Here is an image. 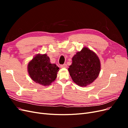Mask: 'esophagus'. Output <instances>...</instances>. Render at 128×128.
<instances>
[{"label":"esophagus","instance_id":"1","mask_svg":"<svg viewBox=\"0 0 128 128\" xmlns=\"http://www.w3.org/2000/svg\"><path fill=\"white\" fill-rule=\"evenodd\" d=\"M60 67L61 68H67V65L66 64H61L60 65Z\"/></svg>","mask_w":128,"mask_h":128}]
</instances>
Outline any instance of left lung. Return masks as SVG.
I'll list each match as a JSON object with an SVG mask.
<instances>
[{"instance_id":"obj_1","label":"left lung","mask_w":128,"mask_h":128,"mask_svg":"<svg viewBox=\"0 0 128 128\" xmlns=\"http://www.w3.org/2000/svg\"><path fill=\"white\" fill-rule=\"evenodd\" d=\"M68 71L72 80L80 86H86L97 78L100 71V62L96 54L84 48L72 57Z\"/></svg>"}]
</instances>
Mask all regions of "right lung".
Listing matches in <instances>:
<instances>
[{"instance_id": "obj_1", "label": "right lung", "mask_w": 128, "mask_h": 128, "mask_svg": "<svg viewBox=\"0 0 128 128\" xmlns=\"http://www.w3.org/2000/svg\"><path fill=\"white\" fill-rule=\"evenodd\" d=\"M59 68L50 62L48 56L38 54L28 65L29 76L34 82L44 86H49L56 80Z\"/></svg>"}]
</instances>
